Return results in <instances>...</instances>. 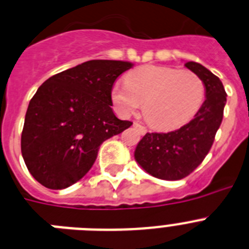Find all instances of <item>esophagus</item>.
I'll return each instance as SVG.
<instances>
[{
    "label": "esophagus",
    "mask_w": 249,
    "mask_h": 249,
    "mask_svg": "<svg viewBox=\"0 0 249 249\" xmlns=\"http://www.w3.org/2000/svg\"><path fill=\"white\" fill-rule=\"evenodd\" d=\"M133 127H136V128L139 129L140 132L141 133H146V131H147V129H146V127L145 126H142V124H140L139 122H135L133 123Z\"/></svg>",
    "instance_id": "esophagus-1"
}]
</instances>
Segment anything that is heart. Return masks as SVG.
Here are the masks:
<instances>
[{
	"mask_svg": "<svg viewBox=\"0 0 249 249\" xmlns=\"http://www.w3.org/2000/svg\"><path fill=\"white\" fill-rule=\"evenodd\" d=\"M126 84L112 88V101L124 114L143 104L151 127L173 129L185 124L200 109L205 95L203 80L190 70L145 65L126 75Z\"/></svg>",
	"mask_w": 249,
	"mask_h": 249,
	"instance_id": "obj_1",
	"label": "heart"
}]
</instances>
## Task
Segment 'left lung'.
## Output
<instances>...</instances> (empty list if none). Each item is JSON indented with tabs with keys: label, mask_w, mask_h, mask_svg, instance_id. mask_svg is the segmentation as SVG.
Segmentation results:
<instances>
[{
	"label": "left lung",
	"mask_w": 249,
	"mask_h": 249,
	"mask_svg": "<svg viewBox=\"0 0 249 249\" xmlns=\"http://www.w3.org/2000/svg\"><path fill=\"white\" fill-rule=\"evenodd\" d=\"M185 67L205 87V101L194 118L171 132L146 133L136 147L135 159L146 173L161 180H180L196 169L213 146L227 102L222 82L195 61Z\"/></svg>",
	"instance_id": "1"
}]
</instances>
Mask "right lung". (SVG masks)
<instances>
[{"mask_svg":"<svg viewBox=\"0 0 249 249\" xmlns=\"http://www.w3.org/2000/svg\"><path fill=\"white\" fill-rule=\"evenodd\" d=\"M132 63L89 60L42 83L29 103L21 152L45 188L73 185L93 166L99 146L128 128L112 110V88Z\"/></svg>","mask_w":249,"mask_h":249,"instance_id":"right-lung-1","label":"right lung"}]
</instances>
